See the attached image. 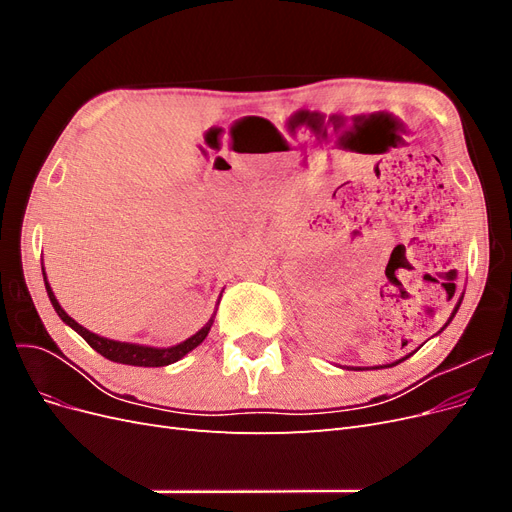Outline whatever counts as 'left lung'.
<instances>
[{
    "label": "left lung",
    "mask_w": 512,
    "mask_h": 512,
    "mask_svg": "<svg viewBox=\"0 0 512 512\" xmlns=\"http://www.w3.org/2000/svg\"><path fill=\"white\" fill-rule=\"evenodd\" d=\"M461 301H463V294H461V297H459V301H457V305H455V309H453V314H451V318H448V322L444 324V327L440 329V331H444L446 327H448V324H451V320L455 318V314H457V309H459V305H461ZM410 356V354H408ZM408 356H404V359H399V361H395V363H391V365H386V367H393V365H397V363H401V361H406L408 359ZM374 369H380V367H374Z\"/></svg>",
    "instance_id": "obj_1"
}]
</instances>
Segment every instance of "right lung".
<instances>
[{
  "label": "right lung",
  "instance_id": "right-lung-1",
  "mask_svg": "<svg viewBox=\"0 0 512 512\" xmlns=\"http://www.w3.org/2000/svg\"><path fill=\"white\" fill-rule=\"evenodd\" d=\"M42 275H44V286H46V294H49V299L55 307L57 316L64 320L68 327H72L76 333H79L85 342L94 348L96 352H100L104 359L113 361V363H123V365H136V367H164V365H170V363H177L179 359H183L185 354L192 352L196 346H200L205 342V337L209 335L211 327H213V318H215V312L213 316L209 318V322L205 324L203 329L196 331L192 337L185 339V342L177 344V346H168V348H156V346H143V344H130V342H117V339H108V337H102L98 333H91L89 329H85L83 324L76 322L74 318H70L64 307L59 305L55 292L49 284V280H46V273H44V267H42ZM220 303V301H218Z\"/></svg>",
  "mask_w": 512,
  "mask_h": 512
}]
</instances>
